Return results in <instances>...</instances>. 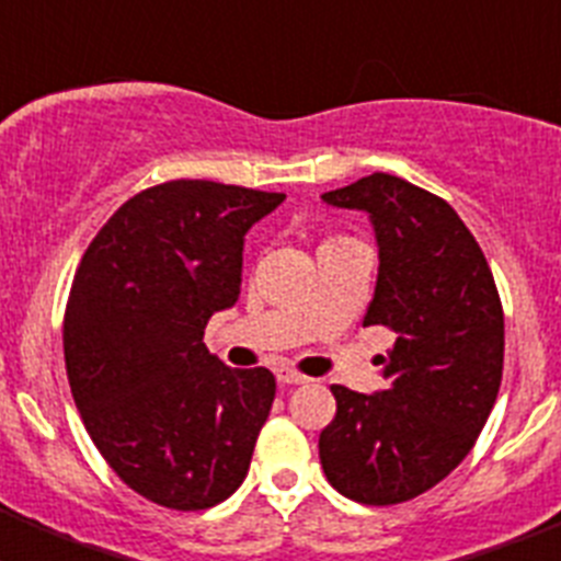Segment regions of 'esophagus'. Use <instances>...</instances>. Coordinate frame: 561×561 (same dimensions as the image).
Wrapping results in <instances>:
<instances>
[{
  "label": "esophagus",
  "mask_w": 561,
  "mask_h": 561,
  "mask_svg": "<svg viewBox=\"0 0 561 561\" xmlns=\"http://www.w3.org/2000/svg\"><path fill=\"white\" fill-rule=\"evenodd\" d=\"M277 381H280V385H306L309 376L297 374V370L291 368H277Z\"/></svg>",
  "instance_id": "obj_1"
}]
</instances>
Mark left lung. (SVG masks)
Instances as JSON below:
<instances>
[{
  "mask_svg": "<svg viewBox=\"0 0 561 561\" xmlns=\"http://www.w3.org/2000/svg\"><path fill=\"white\" fill-rule=\"evenodd\" d=\"M323 202L370 216L379 277L362 325H385L396 342L381 356L385 390L331 385L336 415L320 433V463L348 500L404 503L453 472L492 413L503 304L480 244L435 193L370 173Z\"/></svg>",
  "mask_w": 561,
  "mask_h": 561,
  "instance_id": "obj_1",
  "label": "left lung"
}]
</instances>
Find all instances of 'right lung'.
Returning a JSON list of instances; mask_svg holds the SVG:
<instances>
[{
	"instance_id": "right-lung-1",
	"label": "right lung",
	"mask_w": 561,
	"mask_h": 561,
	"mask_svg": "<svg viewBox=\"0 0 561 561\" xmlns=\"http://www.w3.org/2000/svg\"><path fill=\"white\" fill-rule=\"evenodd\" d=\"M284 193L173 180L114 210L81 257L64 359L83 427L114 474L157 505L202 512L244 483L275 399L266 368L202 342L241 291L244 236Z\"/></svg>"
}]
</instances>
